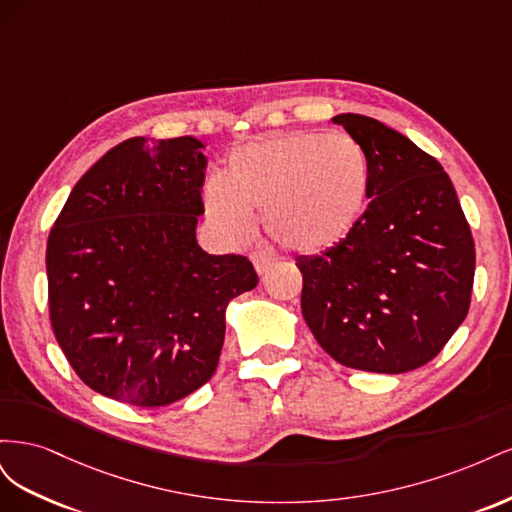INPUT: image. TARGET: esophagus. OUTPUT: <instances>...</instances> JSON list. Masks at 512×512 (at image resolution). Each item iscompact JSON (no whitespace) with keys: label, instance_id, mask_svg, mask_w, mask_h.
<instances>
[{"label":"esophagus","instance_id":"34e87169","mask_svg":"<svg viewBox=\"0 0 512 512\" xmlns=\"http://www.w3.org/2000/svg\"><path fill=\"white\" fill-rule=\"evenodd\" d=\"M252 262H254V269L262 275V273H267L269 269H273V265H275V258H273V256H269V254H262V252H258V254H254V256H252Z\"/></svg>","mask_w":512,"mask_h":512}]
</instances>
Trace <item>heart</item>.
<instances>
[{
    "label": "heart",
    "mask_w": 512,
    "mask_h": 512,
    "mask_svg": "<svg viewBox=\"0 0 512 512\" xmlns=\"http://www.w3.org/2000/svg\"><path fill=\"white\" fill-rule=\"evenodd\" d=\"M369 158L344 132H273L230 153L222 181L203 192L207 215L232 239L250 235L262 211L267 235L297 254L346 239L367 207Z\"/></svg>",
    "instance_id": "obj_1"
}]
</instances>
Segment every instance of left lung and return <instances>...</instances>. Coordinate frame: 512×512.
I'll use <instances>...</instances> for the list:
<instances>
[{"mask_svg":"<svg viewBox=\"0 0 512 512\" xmlns=\"http://www.w3.org/2000/svg\"><path fill=\"white\" fill-rule=\"evenodd\" d=\"M369 158V203L350 235L299 256L301 312L337 363L404 374L436 356L466 320L476 252L451 177L382 121L333 117Z\"/></svg>","mask_w":512,"mask_h":512,"instance_id":"left-lung-1","label":"left lung"}]
</instances>
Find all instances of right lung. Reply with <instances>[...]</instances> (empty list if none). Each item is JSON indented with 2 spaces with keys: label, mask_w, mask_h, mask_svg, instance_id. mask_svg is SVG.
<instances>
[{
  "label": "right lung",
  "mask_w": 512,
  "mask_h": 512,
  "mask_svg": "<svg viewBox=\"0 0 512 512\" xmlns=\"http://www.w3.org/2000/svg\"><path fill=\"white\" fill-rule=\"evenodd\" d=\"M203 147L194 136L119 143L74 185L46 243L57 344L89 389L132 406L200 389L228 303L258 284L245 256L196 241Z\"/></svg>",
  "instance_id": "right-lung-1"
}]
</instances>
